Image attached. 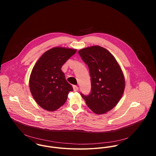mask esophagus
<instances>
[{"label":"esophagus","mask_w":156,"mask_h":156,"mask_svg":"<svg viewBox=\"0 0 156 156\" xmlns=\"http://www.w3.org/2000/svg\"><path fill=\"white\" fill-rule=\"evenodd\" d=\"M73 89L74 91H77L79 90V88L76 85H73Z\"/></svg>","instance_id":"obj_1"}]
</instances>
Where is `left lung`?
Instances as JSON below:
<instances>
[{"mask_svg": "<svg viewBox=\"0 0 156 156\" xmlns=\"http://www.w3.org/2000/svg\"><path fill=\"white\" fill-rule=\"evenodd\" d=\"M79 54L88 66L91 90L88 95L81 93L89 109L95 113L111 111L119 102L125 88L123 73L116 60L106 48L91 46Z\"/></svg>", "mask_w": 156, "mask_h": 156, "instance_id": "left-lung-1", "label": "left lung"}]
</instances>
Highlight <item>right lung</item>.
Instances as JSON below:
<instances>
[{
	"mask_svg": "<svg viewBox=\"0 0 156 156\" xmlns=\"http://www.w3.org/2000/svg\"><path fill=\"white\" fill-rule=\"evenodd\" d=\"M76 50L54 47L40 58L33 68L29 79L30 92L37 104L48 111H55L67 101L73 88L61 69Z\"/></svg>",
	"mask_w": 156,
	"mask_h": 156,
	"instance_id": "1",
	"label": "right lung"
}]
</instances>
